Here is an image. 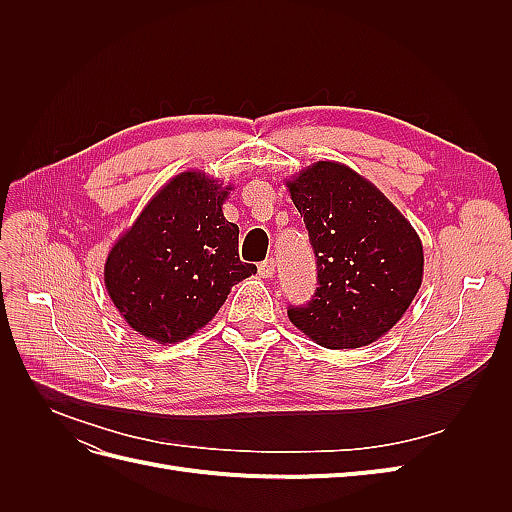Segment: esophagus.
Wrapping results in <instances>:
<instances>
[{
  "label": "esophagus",
  "mask_w": 512,
  "mask_h": 512,
  "mask_svg": "<svg viewBox=\"0 0 512 512\" xmlns=\"http://www.w3.org/2000/svg\"><path fill=\"white\" fill-rule=\"evenodd\" d=\"M258 275L265 277V280H271V277L275 275V262H273V258L260 262V265H258Z\"/></svg>",
  "instance_id": "obj_1"
}]
</instances>
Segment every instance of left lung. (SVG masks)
<instances>
[{"instance_id":"left-lung-1","label":"left lung","mask_w":512,"mask_h":512,"mask_svg":"<svg viewBox=\"0 0 512 512\" xmlns=\"http://www.w3.org/2000/svg\"><path fill=\"white\" fill-rule=\"evenodd\" d=\"M316 254L318 288L288 318L318 346L374 344L408 312L423 282V243L374 183L339 162L286 181Z\"/></svg>"}]
</instances>
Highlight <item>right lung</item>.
Segmentation results:
<instances>
[{
    "label": "right lung",
    "instance_id": "1",
    "mask_svg": "<svg viewBox=\"0 0 512 512\" xmlns=\"http://www.w3.org/2000/svg\"><path fill=\"white\" fill-rule=\"evenodd\" d=\"M230 190L185 170L153 194L111 247L104 286L138 335L158 344L188 339L218 314L232 286L256 273L239 260V226L224 218Z\"/></svg>",
    "mask_w": 512,
    "mask_h": 512
}]
</instances>
